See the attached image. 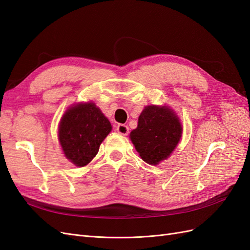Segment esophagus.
I'll use <instances>...</instances> for the list:
<instances>
[{
    "instance_id": "esophagus-1",
    "label": "esophagus",
    "mask_w": 250,
    "mask_h": 250,
    "mask_svg": "<svg viewBox=\"0 0 250 250\" xmlns=\"http://www.w3.org/2000/svg\"><path fill=\"white\" fill-rule=\"evenodd\" d=\"M117 131L122 134V135H127L128 132H129V128H128L127 125H124V124H119L118 127H117Z\"/></svg>"
}]
</instances>
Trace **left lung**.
Here are the masks:
<instances>
[{
  "label": "left lung",
  "instance_id": "1",
  "mask_svg": "<svg viewBox=\"0 0 250 250\" xmlns=\"http://www.w3.org/2000/svg\"><path fill=\"white\" fill-rule=\"evenodd\" d=\"M181 133L179 119L170 107L149 105L140 115L138 127L130 132V140L144 162L157 165L169 157Z\"/></svg>",
  "mask_w": 250,
  "mask_h": 250
}]
</instances>
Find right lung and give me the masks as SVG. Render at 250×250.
Here are the masks:
<instances>
[{"label":"right lung","instance_id":"right-lung-1","mask_svg":"<svg viewBox=\"0 0 250 250\" xmlns=\"http://www.w3.org/2000/svg\"><path fill=\"white\" fill-rule=\"evenodd\" d=\"M111 128L95 103L73 105L64 112L58 127V139L65 157L77 167H84L97 155Z\"/></svg>","mask_w":250,"mask_h":250}]
</instances>
